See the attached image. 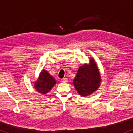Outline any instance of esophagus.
Segmentation results:
<instances>
[{"label":"esophagus","mask_w":133,"mask_h":133,"mask_svg":"<svg viewBox=\"0 0 133 133\" xmlns=\"http://www.w3.org/2000/svg\"><path fill=\"white\" fill-rule=\"evenodd\" d=\"M67 81H68V79H67L66 78H63V79H62V82H66Z\"/></svg>","instance_id":"1"}]
</instances>
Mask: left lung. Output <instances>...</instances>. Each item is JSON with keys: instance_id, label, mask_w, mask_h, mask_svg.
Listing matches in <instances>:
<instances>
[{"instance_id": "obj_1", "label": "left lung", "mask_w": 133, "mask_h": 133, "mask_svg": "<svg viewBox=\"0 0 133 133\" xmlns=\"http://www.w3.org/2000/svg\"><path fill=\"white\" fill-rule=\"evenodd\" d=\"M101 82L97 63L94 58L91 57L88 64L85 63L78 69L73 84L78 94L85 97L95 92L99 88Z\"/></svg>"}]
</instances>
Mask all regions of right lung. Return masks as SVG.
<instances>
[{"mask_svg": "<svg viewBox=\"0 0 133 133\" xmlns=\"http://www.w3.org/2000/svg\"><path fill=\"white\" fill-rule=\"evenodd\" d=\"M56 83L55 79L46 70H43L40 72L37 81L34 82V87L37 92L46 94Z\"/></svg>", "mask_w": 133, "mask_h": 133, "instance_id": "add662e5", "label": "right lung"}]
</instances>
